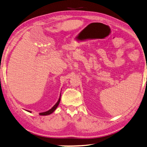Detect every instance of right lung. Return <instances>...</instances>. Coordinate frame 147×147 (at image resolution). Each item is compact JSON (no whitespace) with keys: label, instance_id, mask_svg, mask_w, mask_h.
Instances as JSON below:
<instances>
[{"label":"right lung","instance_id":"obj_1","mask_svg":"<svg viewBox=\"0 0 147 147\" xmlns=\"http://www.w3.org/2000/svg\"><path fill=\"white\" fill-rule=\"evenodd\" d=\"M60 100H61V98H59V100H58V101L57 102V103L54 106V107L51 109V110H48V111H46V112H43V113H39V115H50V114H51L53 112H54V111L56 110V108L57 107V106L59 105V102H60Z\"/></svg>","mask_w":147,"mask_h":147}]
</instances>
